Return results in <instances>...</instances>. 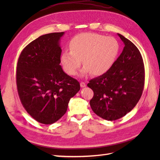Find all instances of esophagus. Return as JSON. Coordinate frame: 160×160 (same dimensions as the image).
<instances>
[{"label":"esophagus","instance_id":"obj_1","mask_svg":"<svg viewBox=\"0 0 160 160\" xmlns=\"http://www.w3.org/2000/svg\"><path fill=\"white\" fill-rule=\"evenodd\" d=\"M80 85H81V88H85V87H86V83L85 82L81 81L80 83Z\"/></svg>","mask_w":160,"mask_h":160}]
</instances>
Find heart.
I'll use <instances>...</instances> for the list:
<instances>
[{"mask_svg": "<svg viewBox=\"0 0 160 160\" xmlns=\"http://www.w3.org/2000/svg\"><path fill=\"white\" fill-rule=\"evenodd\" d=\"M70 51H65L60 57L66 73L75 75L81 65V74L100 76L108 72L118 59L120 51L119 41L113 37L95 32H84L75 36L69 42Z\"/></svg>", "mask_w": 160, "mask_h": 160, "instance_id": "1", "label": "heart"}]
</instances>
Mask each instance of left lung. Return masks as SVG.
I'll return each mask as SVG.
<instances>
[{
  "label": "left lung",
  "mask_w": 160,
  "mask_h": 160,
  "mask_svg": "<svg viewBox=\"0 0 160 160\" xmlns=\"http://www.w3.org/2000/svg\"><path fill=\"white\" fill-rule=\"evenodd\" d=\"M125 47L114 65L105 74L89 81L93 91L90 100L93 112L100 118L114 121L135 107L143 93L145 69L143 59L133 43L118 34Z\"/></svg>",
  "instance_id": "left-lung-1"
}]
</instances>
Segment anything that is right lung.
Returning a JSON list of instances; mask_svg holds the SVG:
<instances>
[{
  "label": "right lung",
  "instance_id": "1",
  "mask_svg": "<svg viewBox=\"0 0 160 160\" xmlns=\"http://www.w3.org/2000/svg\"><path fill=\"white\" fill-rule=\"evenodd\" d=\"M64 32L46 34L25 47L17 67L19 98L38 122L52 124L65 115L71 98L80 90L79 81L60 65L61 37Z\"/></svg>",
  "mask_w": 160,
  "mask_h": 160
}]
</instances>
